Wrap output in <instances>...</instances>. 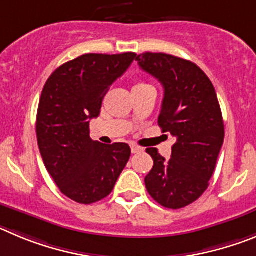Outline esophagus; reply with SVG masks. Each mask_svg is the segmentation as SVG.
<instances>
[{"label": "esophagus", "instance_id": "1", "mask_svg": "<svg viewBox=\"0 0 256 256\" xmlns=\"http://www.w3.org/2000/svg\"><path fill=\"white\" fill-rule=\"evenodd\" d=\"M142 149L140 148V146H138V145H131V152H132L134 154L135 153H139V152H142Z\"/></svg>", "mask_w": 256, "mask_h": 256}]
</instances>
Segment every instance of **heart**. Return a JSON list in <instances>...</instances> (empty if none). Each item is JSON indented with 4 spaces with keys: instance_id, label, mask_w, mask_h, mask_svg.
I'll return each instance as SVG.
<instances>
[{
    "instance_id": "1",
    "label": "heart",
    "mask_w": 256,
    "mask_h": 256,
    "mask_svg": "<svg viewBox=\"0 0 256 256\" xmlns=\"http://www.w3.org/2000/svg\"><path fill=\"white\" fill-rule=\"evenodd\" d=\"M145 85H146V84H144V82H138V84L135 85L134 88H140V86H145Z\"/></svg>"
}]
</instances>
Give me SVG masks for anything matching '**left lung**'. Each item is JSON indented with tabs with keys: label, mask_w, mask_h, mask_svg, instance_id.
<instances>
[{
	"label": "left lung",
	"mask_w": 256,
	"mask_h": 256,
	"mask_svg": "<svg viewBox=\"0 0 256 256\" xmlns=\"http://www.w3.org/2000/svg\"><path fill=\"white\" fill-rule=\"evenodd\" d=\"M136 61L163 85L158 125L176 139L168 160L156 148L146 149L154 166L145 186L164 208H184L208 188L222 148L224 124L217 93L194 62L152 52L139 54Z\"/></svg>",
	"instance_id": "obj_1"
}]
</instances>
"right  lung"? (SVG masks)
<instances>
[{"label":"right lung","instance_id":"right-lung-1","mask_svg":"<svg viewBox=\"0 0 256 256\" xmlns=\"http://www.w3.org/2000/svg\"><path fill=\"white\" fill-rule=\"evenodd\" d=\"M136 54H82L48 78L39 100L36 139L42 160L62 194L80 204L111 194L130 158L126 142L111 145L89 136L108 89Z\"/></svg>","mask_w":256,"mask_h":256}]
</instances>
